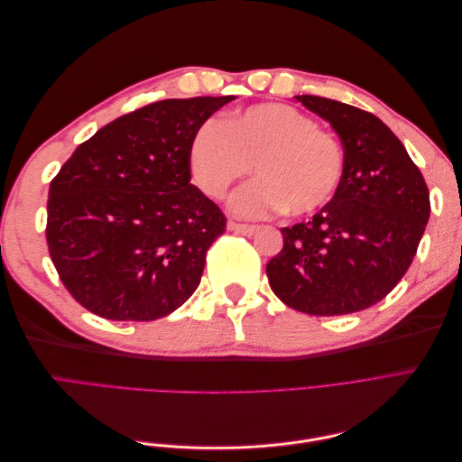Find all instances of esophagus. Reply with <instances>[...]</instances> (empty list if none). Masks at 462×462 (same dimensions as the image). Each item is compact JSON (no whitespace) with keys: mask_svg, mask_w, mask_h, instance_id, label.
Segmentation results:
<instances>
[{"mask_svg":"<svg viewBox=\"0 0 462 462\" xmlns=\"http://www.w3.org/2000/svg\"><path fill=\"white\" fill-rule=\"evenodd\" d=\"M227 227L241 235H254L258 231V226H246V223H235V221H229Z\"/></svg>","mask_w":462,"mask_h":462,"instance_id":"1","label":"esophagus"}]
</instances>
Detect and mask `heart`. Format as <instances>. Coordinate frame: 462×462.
I'll list each match as a JSON object with an SVG mask.
<instances>
[{
  "instance_id": "heart-1",
  "label": "heart",
  "mask_w": 462,
  "mask_h": 462,
  "mask_svg": "<svg viewBox=\"0 0 462 462\" xmlns=\"http://www.w3.org/2000/svg\"><path fill=\"white\" fill-rule=\"evenodd\" d=\"M250 165L258 180L236 192L231 208L245 217H263L318 212L337 192L345 162L329 133L285 104L253 106L194 133L189 167L206 197L226 199Z\"/></svg>"
}]
</instances>
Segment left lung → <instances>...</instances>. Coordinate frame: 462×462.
<instances>
[{
    "instance_id": "obj_1",
    "label": "left lung",
    "mask_w": 462,
    "mask_h": 462,
    "mask_svg": "<svg viewBox=\"0 0 462 462\" xmlns=\"http://www.w3.org/2000/svg\"><path fill=\"white\" fill-rule=\"evenodd\" d=\"M295 97L339 134L343 177L310 221L282 229L283 248L265 273L275 295L299 312H360L407 273L430 219V192L382 119L329 97Z\"/></svg>"
}]
</instances>
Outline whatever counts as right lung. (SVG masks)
<instances>
[{
    "label": "right lung",
    "instance_id": "1",
    "mask_svg": "<svg viewBox=\"0 0 462 462\" xmlns=\"http://www.w3.org/2000/svg\"><path fill=\"white\" fill-rule=\"evenodd\" d=\"M231 100L200 96L131 111L82 143L53 177L50 256L87 310L150 321L197 291L226 216L190 185L189 146Z\"/></svg>",
    "mask_w": 462,
    "mask_h": 462
}]
</instances>
